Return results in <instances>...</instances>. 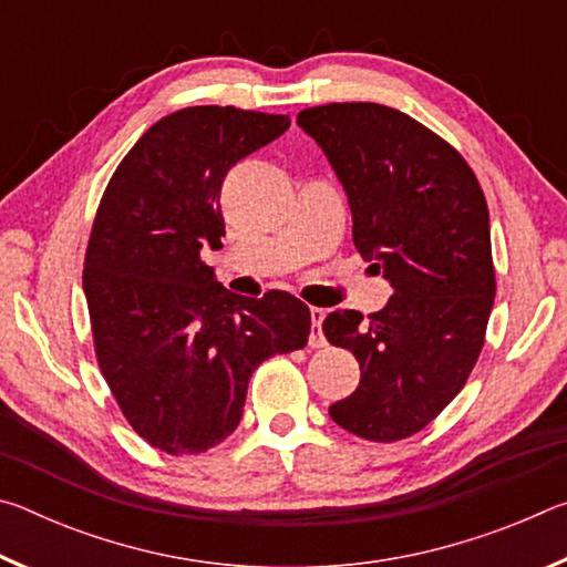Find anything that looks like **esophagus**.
Masks as SVG:
<instances>
[{"instance_id":"1","label":"esophagus","mask_w":567,"mask_h":567,"mask_svg":"<svg viewBox=\"0 0 567 567\" xmlns=\"http://www.w3.org/2000/svg\"><path fill=\"white\" fill-rule=\"evenodd\" d=\"M310 318H312V332H310V344L312 348H324L328 340L322 334V320H324V310L320 307H310Z\"/></svg>"}]
</instances>
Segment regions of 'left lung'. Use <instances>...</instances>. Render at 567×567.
<instances>
[{"instance_id":"8db88e82","label":"left lung","mask_w":567,"mask_h":567,"mask_svg":"<svg viewBox=\"0 0 567 567\" xmlns=\"http://www.w3.org/2000/svg\"><path fill=\"white\" fill-rule=\"evenodd\" d=\"M297 124L348 192L354 247L392 285L368 320L334 310L322 322L330 344L360 362L358 390L330 405V417L395 443L453 402L485 344L495 265L483 187L450 142L385 104H320Z\"/></svg>"}]
</instances>
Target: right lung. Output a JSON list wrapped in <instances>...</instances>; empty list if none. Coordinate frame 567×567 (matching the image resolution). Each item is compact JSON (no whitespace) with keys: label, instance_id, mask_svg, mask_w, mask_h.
<instances>
[{"label":"right lung","instance_id":"add662e5","mask_svg":"<svg viewBox=\"0 0 567 567\" xmlns=\"http://www.w3.org/2000/svg\"><path fill=\"white\" fill-rule=\"evenodd\" d=\"M290 127L287 114L187 107L142 134L100 199L84 255L92 342L134 433L197 455L243 420L247 382L272 354L302 350L310 307L290 292H227L203 247L225 235L229 167Z\"/></svg>","mask_w":567,"mask_h":567}]
</instances>
